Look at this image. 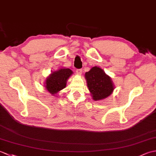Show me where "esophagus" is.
<instances>
[{"mask_svg": "<svg viewBox=\"0 0 156 156\" xmlns=\"http://www.w3.org/2000/svg\"><path fill=\"white\" fill-rule=\"evenodd\" d=\"M76 72L78 75H81L82 73V69H76Z\"/></svg>", "mask_w": 156, "mask_h": 156, "instance_id": "34e87169", "label": "esophagus"}]
</instances>
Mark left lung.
<instances>
[{
    "label": "left lung",
    "mask_w": 156,
    "mask_h": 156,
    "mask_svg": "<svg viewBox=\"0 0 156 156\" xmlns=\"http://www.w3.org/2000/svg\"><path fill=\"white\" fill-rule=\"evenodd\" d=\"M84 77L94 101L103 100L113 92L115 85L111 78L98 66H94L86 72Z\"/></svg>",
    "instance_id": "8db88e82"
}]
</instances>
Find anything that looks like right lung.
<instances>
[{
	"instance_id": "1",
	"label": "right lung",
	"mask_w": 156,
	"mask_h": 156,
	"mask_svg": "<svg viewBox=\"0 0 156 156\" xmlns=\"http://www.w3.org/2000/svg\"><path fill=\"white\" fill-rule=\"evenodd\" d=\"M72 74L71 69L66 68H60L58 70L51 72L45 81V90L54 97H57L58 92L66 87L67 81Z\"/></svg>"
}]
</instances>
